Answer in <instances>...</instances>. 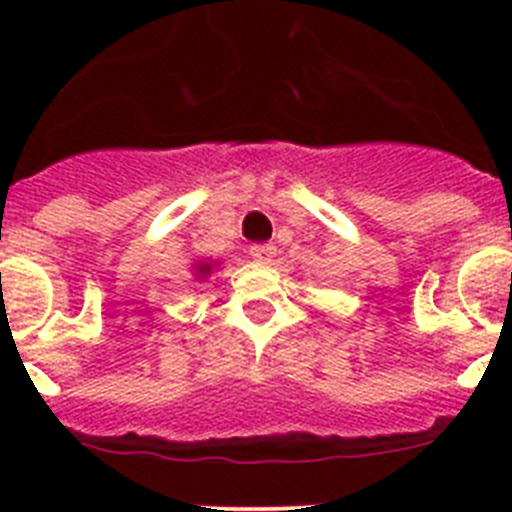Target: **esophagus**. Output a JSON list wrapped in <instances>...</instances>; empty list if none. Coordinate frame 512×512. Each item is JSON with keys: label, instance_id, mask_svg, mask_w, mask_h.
<instances>
[{"label": "esophagus", "instance_id": "esophagus-1", "mask_svg": "<svg viewBox=\"0 0 512 512\" xmlns=\"http://www.w3.org/2000/svg\"><path fill=\"white\" fill-rule=\"evenodd\" d=\"M248 253H251L256 261H261V264H271V259L277 256V246H271V243H253V246L248 248Z\"/></svg>", "mask_w": 512, "mask_h": 512}]
</instances>
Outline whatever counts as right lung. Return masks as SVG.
<instances>
[{
  "instance_id": "1",
  "label": "right lung",
  "mask_w": 512,
  "mask_h": 512,
  "mask_svg": "<svg viewBox=\"0 0 512 512\" xmlns=\"http://www.w3.org/2000/svg\"><path fill=\"white\" fill-rule=\"evenodd\" d=\"M200 269H202V274H207V271H210V266H207V264H202Z\"/></svg>"
}]
</instances>
